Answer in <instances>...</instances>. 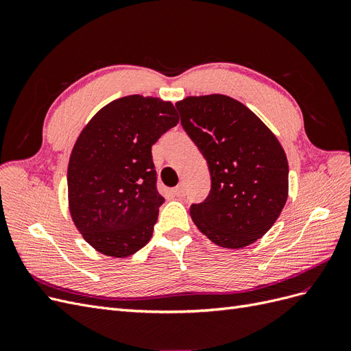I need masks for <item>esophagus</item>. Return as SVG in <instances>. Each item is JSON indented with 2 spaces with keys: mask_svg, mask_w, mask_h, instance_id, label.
I'll list each match as a JSON object with an SVG mask.
<instances>
[{
  "mask_svg": "<svg viewBox=\"0 0 351 351\" xmlns=\"http://www.w3.org/2000/svg\"><path fill=\"white\" fill-rule=\"evenodd\" d=\"M173 193L178 197H183L186 195V189H184V184H178L177 187L173 189Z\"/></svg>",
  "mask_w": 351,
  "mask_h": 351,
  "instance_id": "obj_1",
  "label": "esophagus"
}]
</instances>
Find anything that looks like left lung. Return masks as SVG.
Wrapping results in <instances>:
<instances>
[{
	"label": "left lung",
	"instance_id": "1",
	"mask_svg": "<svg viewBox=\"0 0 351 351\" xmlns=\"http://www.w3.org/2000/svg\"><path fill=\"white\" fill-rule=\"evenodd\" d=\"M204 154L212 187L190 217L217 246L241 249L263 237L289 197V162L280 141L240 101L212 93L176 104Z\"/></svg>",
	"mask_w": 351,
	"mask_h": 351
}]
</instances>
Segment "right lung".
Segmentation results:
<instances>
[{
	"label": "right lung",
	"instance_id": "add662e5",
	"mask_svg": "<svg viewBox=\"0 0 351 351\" xmlns=\"http://www.w3.org/2000/svg\"><path fill=\"white\" fill-rule=\"evenodd\" d=\"M178 120L169 101L129 95L83 127L69 159V210L97 252L127 258L151 240L165 200L155 187L151 147Z\"/></svg>",
	"mask_w": 351,
	"mask_h": 351
}]
</instances>
